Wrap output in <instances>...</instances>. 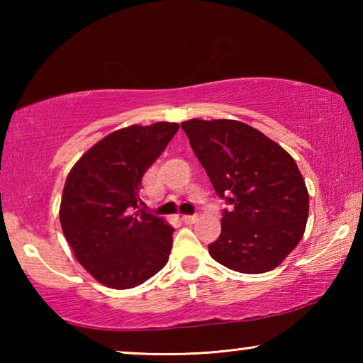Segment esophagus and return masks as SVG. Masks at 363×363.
I'll list each match as a JSON object with an SVG mask.
<instances>
[{
  "label": "esophagus",
  "mask_w": 363,
  "mask_h": 363,
  "mask_svg": "<svg viewBox=\"0 0 363 363\" xmlns=\"http://www.w3.org/2000/svg\"><path fill=\"white\" fill-rule=\"evenodd\" d=\"M196 219V214H184L182 216V220L186 224H190V223H194V220Z\"/></svg>",
  "instance_id": "obj_1"
}]
</instances>
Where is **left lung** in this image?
I'll return each instance as SVG.
<instances>
[{"mask_svg": "<svg viewBox=\"0 0 363 363\" xmlns=\"http://www.w3.org/2000/svg\"><path fill=\"white\" fill-rule=\"evenodd\" d=\"M181 128L219 199L229 205L214 261L242 274L277 267L303 238L309 194L298 164L261 131L237 120H189Z\"/></svg>", "mask_w": 363, "mask_h": 363, "instance_id": "left-lung-1", "label": "left lung"}]
</instances>
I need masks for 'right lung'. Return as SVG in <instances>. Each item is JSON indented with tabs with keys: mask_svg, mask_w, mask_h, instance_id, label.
<instances>
[{
	"mask_svg": "<svg viewBox=\"0 0 363 363\" xmlns=\"http://www.w3.org/2000/svg\"><path fill=\"white\" fill-rule=\"evenodd\" d=\"M179 130L128 126L99 140L67 176L60 225L78 262L115 290L153 277L168 262L174 229L145 210L143 177Z\"/></svg>",
	"mask_w": 363,
	"mask_h": 363,
	"instance_id": "add662e5",
	"label": "right lung"
}]
</instances>
